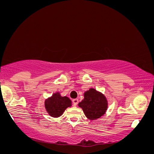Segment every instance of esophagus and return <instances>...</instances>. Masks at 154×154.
<instances>
[{"label":"esophagus","mask_w":154,"mask_h":154,"mask_svg":"<svg viewBox=\"0 0 154 154\" xmlns=\"http://www.w3.org/2000/svg\"><path fill=\"white\" fill-rule=\"evenodd\" d=\"M72 103H73L74 106H76L78 103V99H74L72 100Z\"/></svg>","instance_id":"34e87169"}]
</instances>
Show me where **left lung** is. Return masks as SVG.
Returning a JSON list of instances; mask_svg holds the SVG:
<instances>
[{
    "label": "left lung",
    "mask_w": 154,
    "mask_h": 154,
    "mask_svg": "<svg viewBox=\"0 0 154 154\" xmlns=\"http://www.w3.org/2000/svg\"><path fill=\"white\" fill-rule=\"evenodd\" d=\"M107 101L106 97L94 88L84 93V99L78 106L83 109L86 117L91 120L100 118L107 109Z\"/></svg>",
    "instance_id": "8db88e82"
}]
</instances>
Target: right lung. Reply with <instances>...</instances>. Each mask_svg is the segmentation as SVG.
Returning <instances> with one entry per match:
<instances>
[{
  "label": "right lung",
  "instance_id": "add662e5",
  "mask_svg": "<svg viewBox=\"0 0 154 154\" xmlns=\"http://www.w3.org/2000/svg\"><path fill=\"white\" fill-rule=\"evenodd\" d=\"M72 102L68 97L61 96L59 92L55 93L45 101V106L49 114L54 118L62 116L67 107L71 106Z\"/></svg>",
  "mask_w": 154,
  "mask_h": 154
}]
</instances>
